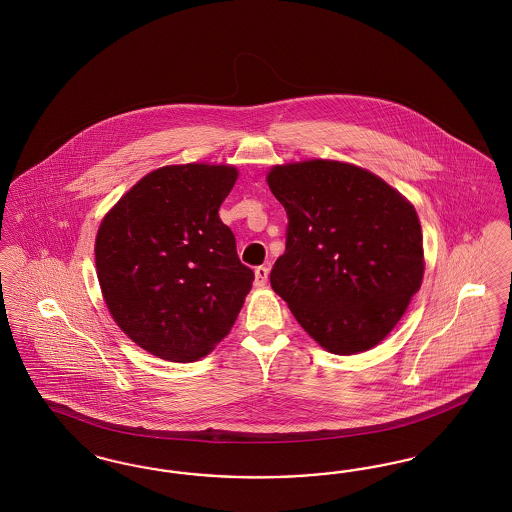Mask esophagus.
<instances>
[{
    "label": "esophagus",
    "instance_id": "obj_1",
    "mask_svg": "<svg viewBox=\"0 0 512 512\" xmlns=\"http://www.w3.org/2000/svg\"><path fill=\"white\" fill-rule=\"evenodd\" d=\"M268 272H270V270H268L266 266H257V268H255V286H266V282H268Z\"/></svg>",
    "mask_w": 512,
    "mask_h": 512
}]
</instances>
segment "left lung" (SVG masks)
<instances>
[{"instance_id":"left-lung-1","label":"left lung","mask_w":512,"mask_h":512,"mask_svg":"<svg viewBox=\"0 0 512 512\" xmlns=\"http://www.w3.org/2000/svg\"><path fill=\"white\" fill-rule=\"evenodd\" d=\"M266 183L289 219L272 289L331 354L377 347L423 284L413 204L379 175L337 160L272 165Z\"/></svg>"}]
</instances>
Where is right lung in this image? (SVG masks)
<instances>
[{"label":"right lung","instance_id":"obj_1","mask_svg":"<svg viewBox=\"0 0 512 512\" xmlns=\"http://www.w3.org/2000/svg\"><path fill=\"white\" fill-rule=\"evenodd\" d=\"M238 179L230 164L164 165L108 209L95 238L104 305L139 347L196 362L234 326L255 280L219 207Z\"/></svg>","mask_w":512,"mask_h":512}]
</instances>
